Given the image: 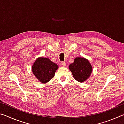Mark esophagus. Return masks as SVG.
Returning <instances> with one entry per match:
<instances>
[{
  "label": "esophagus",
  "instance_id": "1",
  "mask_svg": "<svg viewBox=\"0 0 124 124\" xmlns=\"http://www.w3.org/2000/svg\"><path fill=\"white\" fill-rule=\"evenodd\" d=\"M61 65L62 67H65L66 66V63L64 62H61Z\"/></svg>",
  "mask_w": 124,
  "mask_h": 124
}]
</instances>
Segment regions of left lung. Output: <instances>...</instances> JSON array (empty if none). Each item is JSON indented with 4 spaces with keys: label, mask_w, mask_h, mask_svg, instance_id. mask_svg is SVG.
Returning <instances> with one entry per match:
<instances>
[{
    "label": "left lung",
    "mask_w": 124,
    "mask_h": 124,
    "mask_svg": "<svg viewBox=\"0 0 124 124\" xmlns=\"http://www.w3.org/2000/svg\"><path fill=\"white\" fill-rule=\"evenodd\" d=\"M69 69L74 78L80 83H83L89 78L92 72V67L89 61L84 57H77L74 62L70 64Z\"/></svg>",
    "instance_id": "8db88e82"
}]
</instances>
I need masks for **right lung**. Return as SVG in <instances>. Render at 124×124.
<instances>
[{
  "instance_id": "right-lung-1",
  "label": "right lung",
  "mask_w": 124,
  "mask_h": 124,
  "mask_svg": "<svg viewBox=\"0 0 124 124\" xmlns=\"http://www.w3.org/2000/svg\"><path fill=\"white\" fill-rule=\"evenodd\" d=\"M58 68V65L52 62L49 58L40 57L32 65V70L40 82L45 84L53 78Z\"/></svg>"
}]
</instances>
